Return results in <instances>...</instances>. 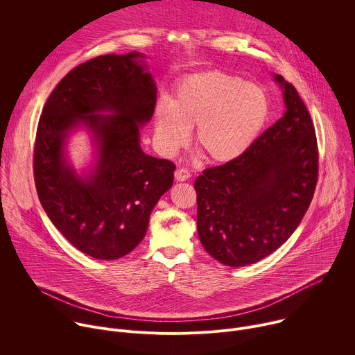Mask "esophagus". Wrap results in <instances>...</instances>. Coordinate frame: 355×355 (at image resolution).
I'll use <instances>...</instances> for the list:
<instances>
[{
    "label": "esophagus",
    "instance_id": "esophagus-1",
    "mask_svg": "<svg viewBox=\"0 0 355 355\" xmlns=\"http://www.w3.org/2000/svg\"><path fill=\"white\" fill-rule=\"evenodd\" d=\"M174 175H175L177 181H187L191 177V173L187 168H178V170H175Z\"/></svg>",
    "mask_w": 355,
    "mask_h": 355
}]
</instances>
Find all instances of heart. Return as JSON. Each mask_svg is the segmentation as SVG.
I'll return each mask as SVG.
<instances>
[{
  "label": "heart",
  "mask_w": 355,
  "mask_h": 355,
  "mask_svg": "<svg viewBox=\"0 0 355 355\" xmlns=\"http://www.w3.org/2000/svg\"><path fill=\"white\" fill-rule=\"evenodd\" d=\"M268 116L266 92L243 78L207 71L184 78L171 103L156 107V140L166 156L177 153L195 128V146L214 163L239 159L254 143Z\"/></svg>",
  "instance_id": "obj_1"
}]
</instances>
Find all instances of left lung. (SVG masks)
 Instances as JSON below:
<instances>
[{
    "instance_id": "8db88e82",
    "label": "left lung",
    "mask_w": 355,
    "mask_h": 355,
    "mask_svg": "<svg viewBox=\"0 0 355 355\" xmlns=\"http://www.w3.org/2000/svg\"><path fill=\"white\" fill-rule=\"evenodd\" d=\"M285 114L245 153L204 170L193 184L199 240L219 263L254 264L295 232L318 182L316 132L296 88L275 74Z\"/></svg>"
}]
</instances>
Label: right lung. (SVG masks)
<instances>
[{"instance_id": "obj_1", "label": "right lung", "mask_w": 355, "mask_h": 355, "mask_svg": "<svg viewBox=\"0 0 355 355\" xmlns=\"http://www.w3.org/2000/svg\"><path fill=\"white\" fill-rule=\"evenodd\" d=\"M143 58L105 55L73 69L49 95L36 130L40 204L74 247L99 260L121 259L143 240L151 211L174 181V163L140 148V126L153 116L157 95ZM80 124L94 133L98 151L84 178L64 156L65 139Z\"/></svg>"}]
</instances>
